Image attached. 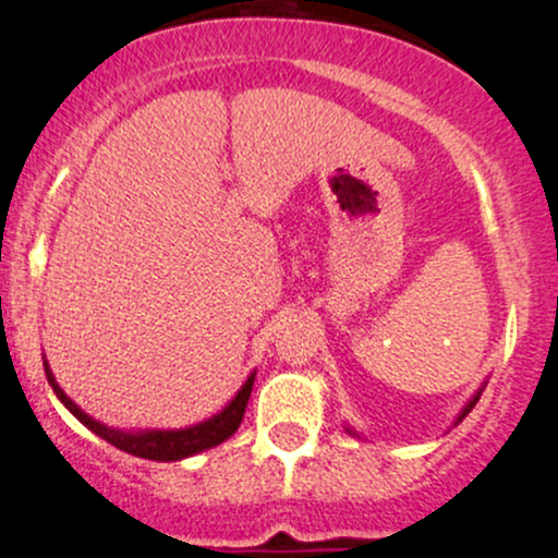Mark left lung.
I'll return each instance as SVG.
<instances>
[{
  "mask_svg": "<svg viewBox=\"0 0 558 558\" xmlns=\"http://www.w3.org/2000/svg\"><path fill=\"white\" fill-rule=\"evenodd\" d=\"M477 399H480V393H477V396H474V399H472V401H469V404L464 407V412H461V415H459V421H464V417L469 415V412H472V407H474V404H477Z\"/></svg>",
  "mask_w": 558,
  "mask_h": 558,
  "instance_id": "8db88e82",
  "label": "left lung"
}]
</instances>
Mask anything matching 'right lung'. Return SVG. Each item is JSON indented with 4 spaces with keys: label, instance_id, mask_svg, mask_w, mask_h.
<instances>
[{
    "label": "right lung",
    "instance_id": "add662e5",
    "mask_svg": "<svg viewBox=\"0 0 558 558\" xmlns=\"http://www.w3.org/2000/svg\"><path fill=\"white\" fill-rule=\"evenodd\" d=\"M46 374H48V383H51V388L57 390V396L62 399V404L68 407V410L73 412V415L78 417V421L84 423L86 428H92L97 437L108 439L113 448L124 450V453L137 456V459H151V461L186 459V456H195V453H201V450H208V448H214V445L225 442L228 437H233V434L239 432L241 421H244L246 404H250L252 385H255V374H252V377L244 383V388L239 390V396H235V399L230 401V404L225 407L219 415H214L211 421L201 423V426L181 428V432L124 434V432H116V428H108V426H102V423L92 421L86 412H81L78 407H75L73 401L64 396V390L59 388L57 379H53V374L48 372V368H46Z\"/></svg>",
    "mask_w": 558,
    "mask_h": 558
}]
</instances>
